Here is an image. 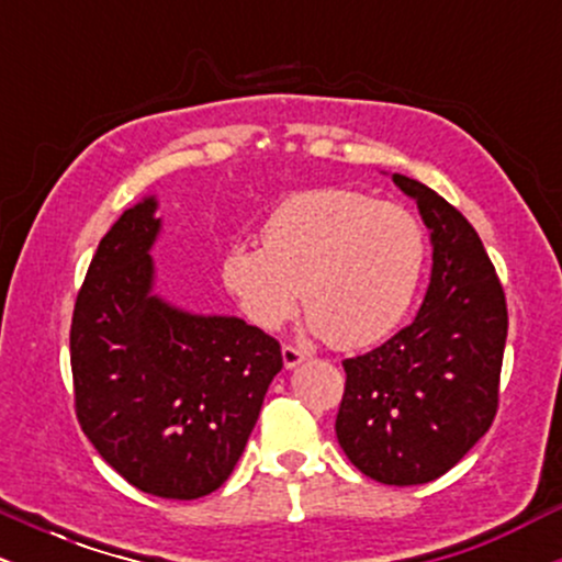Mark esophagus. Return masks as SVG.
<instances>
[{"label": "esophagus", "mask_w": 562, "mask_h": 562, "mask_svg": "<svg viewBox=\"0 0 562 562\" xmlns=\"http://www.w3.org/2000/svg\"><path fill=\"white\" fill-rule=\"evenodd\" d=\"M303 359H306V353L301 351V348H295V346H290V344H285L282 346V362H285V367L288 370H293V367H299Z\"/></svg>", "instance_id": "1"}]
</instances>
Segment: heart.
Returning <instances> with one entry per match:
<instances>
[{
  "label": "heart",
  "instance_id": "1",
  "mask_svg": "<svg viewBox=\"0 0 562 562\" xmlns=\"http://www.w3.org/2000/svg\"><path fill=\"white\" fill-rule=\"evenodd\" d=\"M261 245L237 240L222 256V282L261 330L293 317L303 293L312 327L338 348L385 338L415 299L425 235L415 214L344 187L282 200Z\"/></svg>",
  "mask_w": 562,
  "mask_h": 562
}]
</instances>
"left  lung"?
Instances as JSON below:
<instances>
[{"mask_svg": "<svg viewBox=\"0 0 562 562\" xmlns=\"http://www.w3.org/2000/svg\"><path fill=\"white\" fill-rule=\"evenodd\" d=\"M434 243V269L412 325L346 359L335 434L372 481L415 486L451 470L492 428L507 340V303L479 232L417 179L393 173Z\"/></svg>", "mask_w": 562, "mask_h": 562, "instance_id": "8db88e82", "label": "left lung"}]
</instances>
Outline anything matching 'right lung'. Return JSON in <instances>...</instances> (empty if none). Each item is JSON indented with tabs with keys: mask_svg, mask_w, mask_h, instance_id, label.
<instances>
[{
	"mask_svg": "<svg viewBox=\"0 0 562 562\" xmlns=\"http://www.w3.org/2000/svg\"><path fill=\"white\" fill-rule=\"evenodd\" d=\"M156 209L145 198L124 211L76 295V417L134 488L198 499L235 470L282 353L248 322L182 312L153 293Z\"/></svg>",
	"mask_w": 562,
	"mask_h": 562,
	"instance_id": "right-lung-1",
	"label": "right lung"
}]
</instances>
